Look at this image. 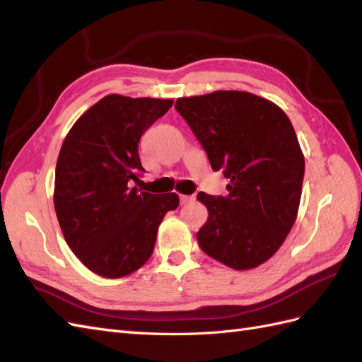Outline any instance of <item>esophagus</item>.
Returning a JSON list of instances; mask_svg holds the SVG:
<instances>
[{"instance_id":"esophagus-1","label":"esophagus","mask_w":362,"mask_h":362,"mask_svg":"<svg viewBox=\"0 0 362 362\" xmlns=\"http://www.w3.org/2000/svg\"><path fill=\"white\" fill-rule=\"evenodd\" d=\"M181 204H189L192 201H194V196H187V194H180Z\"/></svg>"}]
</instances>
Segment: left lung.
<instances>
[{
	"instance_id": "8db88e82",
	"label": "left lung",
	"mask_w": 362,
	"mask_h": 362,
	"mask_svg": "<svg viewBox=\"0 0 362 362\" xmlns=\"http://www.w3.org/2000/svg\"><path fill=\"white\" fill-rule=\"evenodd\" d=\"M177 112L229 178L228 196L198 193L208 218L196 233L206 255L234 270L276 254L298 217L305 158L288 116L266 98L217 90L178 98Z\"/></svg>"
}]
</instances>
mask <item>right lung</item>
Wrapping results in <instances>:
<instances>
[{
  "mask_svg": "<svg viewBox=\"0 0 362 362\" xmlns=\"http://www.w3.org/2000/svg\"><path fill=\"white\" fill-rule=\"evenodd\" d=\"M172 104L107 95L87 108L63 140L54 208L71 250L103 278H124L144 266L164 214L180 204L177 193L131 187L145 172L139 140Z\"/></svg>",
  "mask_w": 362,
  "mask_h": 362,
  "instance_id": "1",
  "label": "right lung"
}]
</instances>
